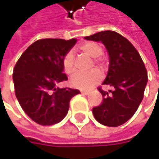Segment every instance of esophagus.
I'll list each match as a JSON object with an SVG mask.
<instances>
[{
	"label": "esophagus",
	"mask_w": 159,
	"mask_h": 159,
	"mask_svg": "<svg viewBox=\"0 0 159 159\" xmlns=\"http://www.w3.org/2000/svg\"><path fill=\"white\" fill-rule=\"evenodd\" d=\"M81 93L83 94V95H89V92L88 91H81Z\"/></svg>",
	"instance_id": "34e87169"
}]
</instances>
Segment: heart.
<instances>
[{"label":"heart","instance_id":"b5f03b06","mask_svg":"<svg viewBox=\"0 0 159 159\" xmlns=\"http://www.w3.org/2000/svg\"><path fill=\"white\" fill-rule=\"evenodd\" d=\"M79 51L87 56L94 58V63L99 66H102V61L100 57L102 54V47L95 42H85L78 47ZM63 69L67 75H72L75 71V57L72 52H67L64 55L62 60ZM102 78V75L98 69H93L88 73H77L70 79L71 86L77 89H91L96 85Z\"/></svg>","mask_w":159,"mask_h":159}]
</instances>
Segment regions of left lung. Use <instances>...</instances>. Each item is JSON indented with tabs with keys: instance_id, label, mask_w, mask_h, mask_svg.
Returning a JSON list of instances; mask_svg holds the SVG:
<instances>
[{
	"instance_id": "obj_1",
	"label": "left lung",
	"mask_w": 159,
	"mask_h": 159,
	"mask_svg": "<svg viewBox=\"0 0 159 159\" xmlns=\"http://www.w3.org/2000/svg\"><path fill=\"white\" fill-rule=\"evenodd\" d=\"M101 42L109 56V66L102 84L112 88L108 92L98 88L103 100L93 108L95 119L106 126H119L128 121L140 106L148 74L142 58L127 39L114 31H103L84 37Z\"/></svg>"
}]
</instances>
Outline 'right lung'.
<instances>
[{
	"mask_svg": "<svg viewBox=\"0 0 159 159\" xmlns=\"http://www.w3.org/2000/svg\"><path fill=\"white\" fill-rule=\"evenodd\" d=\"M77 40L41 39L17 60L13 82L17 100L25 114L41 125L59 123L67 114L69 101L80 92L57 84L67 80L62 60Z\"/></svg>",
	"mask_w": 159,
	"mask_h": 159,
	"instance_id": "obj_1",
	"label": "right lung"
}]
</instances>
